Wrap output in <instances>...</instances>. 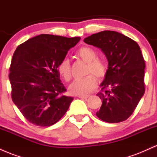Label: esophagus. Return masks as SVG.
Wrapping results in <instances>:
<instances>
[{"mask_svg": "<svg viewBox=\"0 0 157 157\" xmlns=\"http://www.w3.org/2000/svg\"><path fill=\"white\" fill-rule=\"evenodd\" d=\"M78 97L81 99H85V100H87V99L89 97V95H87V96H84V95H82V96H78Z\"/></svg>", "mask_w": 157, "mask_h": 157, "instance_id": "34e87169", "label": "esophagus"}]
</instances>
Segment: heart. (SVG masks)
I'll return each instance as SVG.
<instances>
[{
  "label": "heart",
  "mask_w": 157,
  "mask_h": 157,
  "mask_svg": "<svg viewBox=\"0 0 157 157\" xmlns=\"http://www.w3.org/2000/svg\"><path fill=\"white\" fill-rule=\"evenodd\" d=\"M77 56L85 63L87 66L85 75H89L80 80H76L70 85L68 91L73 95L82 96L91 93L96 88L97 79L103 80L108 73V66L103 60L97 59V52L89 46H82L77 51ZM58 71L61 77L66 81L71 79V69L69 60L64 59L58 66Z\"/></svg>",
  "instance_id": "1"
}]
</instances>
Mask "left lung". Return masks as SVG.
<instances>
[{
	"mask_svg": "<svg viewBox=\"0 0 157 157\" xmlns=\"http://www.w3.org/2000/svg\"><path fill=\"white\" fill-rule=\"evenodd\" d=\"M100 48L107 57L108 73L97 96L102 100L96 115L102 121H125L145 93V63L136 41L114 31H102L84 39Z\"/></svg>",
	"mask_w": 157,
	"mask_h": 157,
	"instance_id": "1",
	"label": "left lung"
}]
</instances>
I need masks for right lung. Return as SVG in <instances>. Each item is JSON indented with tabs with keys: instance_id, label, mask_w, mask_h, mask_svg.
Segmentation results:
<instances>
[{
	"instance_id": "obj_1",
	"label": "right lung",
	"mask_w": 157,
	"mask_h": 157,
	"mask_svg": "<svg viewBox=\"0 0 157 157\" xmlns=\"http://www.w3.org/2000/svg\"><path fill=\"white\" fill-rule=\"evenodd\" d=\"M80 37L40 35L16 48L10 67L12 101L29 122L51 126L63 117L73 97L61 82L58 66Z\"/></svg>"
}]
</instances>
